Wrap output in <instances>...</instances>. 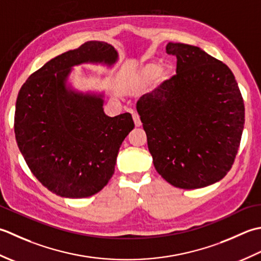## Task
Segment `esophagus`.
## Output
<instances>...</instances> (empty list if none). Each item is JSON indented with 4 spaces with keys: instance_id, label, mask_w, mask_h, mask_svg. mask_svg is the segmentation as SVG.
<instances>
[{
    "instance_id": "obj_1",
    "label": "esophagus",
    "mask_w": 261,
    "mask_h": 261,
    "mask_svg": "<svg viewBox=\"0 0 261 261\" xmlns=\"http://www.w3.org/2000/svg\"><path fill=\"white\" fill-rule=\"evenodd\" d=\"M133 120H134V124L136 127H140L142 125V121H141V118H140V115L138 114H133Z\"/></svg>"
}]
</instances>
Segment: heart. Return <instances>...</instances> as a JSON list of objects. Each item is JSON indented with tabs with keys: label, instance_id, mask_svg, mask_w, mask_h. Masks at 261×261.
<instances>
[{
	"label": "heart",
	"instance_id": "b5f03b06",
	"mask_svg": "<svg viewBox=\"0 0 261 261\" xmlns=\"http://www.w3.org/2000/svg\"><path fill=\"white\" fill-rule=\"evenodd\" d=\"M158 68H159V66L155 63H150V64H147L144 68H143V74H144L145 76L150 77L156 73ZM171 74H172L171 68L163 67V68H161L160 72L158 73V76H159V79L162 80V81H164V80H168L170 76H171Z\"/></svg>",
	"mask_w": 261,
	"mask_h": 261
}]
</instances>
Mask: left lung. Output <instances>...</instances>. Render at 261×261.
I'll return each mask as SVG.
<instances>
[{
  "label": "left lung",
  "instance_id": "1",
  "mask_svg": "<svg viewBox=\"0 0 261 261\" xmlns=\"http://www.w3.org/2000/svg\"><path fill=\"white\" fill-rule=\"evenodd\" d=\"M177 74L136 103L159 174L177 188H203L230 171L244 103L232 71L199 47L169 42Z\"/></svg>",
  "mask_w": 261,
  "mask_h": 261
}]
</instances>
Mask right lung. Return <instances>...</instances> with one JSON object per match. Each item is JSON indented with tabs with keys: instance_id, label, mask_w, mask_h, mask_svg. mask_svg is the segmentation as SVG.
I'll return each instance as SVG.
<instances>
[{
	"instance_id": "1",
	"label": "right lung",
	"mask_w": 261,
	"mask_h": 261,
	"mask_svg": "<svg viewBox=\"0 0 261 261\" xmlns=\"http://www.w3.org/2000/svg\"><path fill=\"white\" fill-rule=\"evenodd\" d=\"M114 46L88 41L47 62L21 87L14 114L19 150L42 186L61 197L99 193L115 172L119 147L134 128L128 113L109 117L103 93H83L67 83L73 66H113Z\"/></svg>"
}]
</instances>
